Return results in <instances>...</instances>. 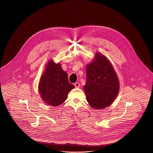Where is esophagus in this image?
I'll return each mask as SVG.
<instances>
[{
  "mask_svg": "<svg viewBox=\"0 0 153 153\" xmlns=\"http://www.w3.org/2000/svg\"><path fill=\"white\" fill-rule=\"evenodd\" d=\"M75 86L76 88H79L80 86V84L79 82H76V83H75Z\"/></svg>",
  "mask_w": 153,
  "mask_h": 153,
  "instance_id": "esophagus-1",
  "label": "esophagus"
}]
</instances>
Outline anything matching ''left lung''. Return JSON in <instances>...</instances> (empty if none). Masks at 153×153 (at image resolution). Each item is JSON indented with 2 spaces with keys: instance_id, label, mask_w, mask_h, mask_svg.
<instances>
[{
  "instance_id": "8db88e82",
  "label": "left lung",
  "mask_w": 153,
  "mask_h": 153,
  "mask_svg": "<svg viewBox=\"0 0 153 153\" xmlns=\"http://www.w3.org/2000/svg\"><path fill=\"white\" fill-rule=\"evenodd\" d=\"M87 81L84 86L87 101L96 109L109 106L117 97L119 82L110 62L101 53L86 66Z\"/></svg>"
}]
</instances>
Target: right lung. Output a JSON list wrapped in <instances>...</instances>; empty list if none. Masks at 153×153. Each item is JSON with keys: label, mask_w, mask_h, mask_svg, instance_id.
Segmentation results:
<instances>
[{"label": "right lung", "mask_w": 153, "mask_h": 153, "mask_svg": "<svg viewBox=\"0 0 153 153\" xmlns=\"http://www.w3.org/2000/svg\"><path fill=\"white\" fill-rule=\"evenodd\" d=\"M74 88V85L69 82L68 74L61 65L50 60L39 84V91L44 102L53 106L59 105L67 99L69 92Z\"/></svg>", "instance_id": "obj_1"}]
</instances>
